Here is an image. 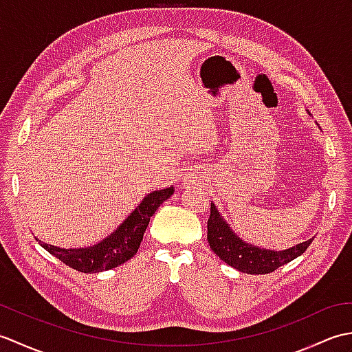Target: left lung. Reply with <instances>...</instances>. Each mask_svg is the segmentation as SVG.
Returning <instances> with one entry per match:
<instances>
[{"instance_id":"obj_1","label":"left lung","mask_w":352,"mask_h":352,"mask_svg":"<svg viewBox=\"0 0 352 352\" xmlns=\"http://www.w3.org/2000/svg\"><path fill=\"white\" fill-rule=\"evenodd\" d=\"M307 113L310 115L309 110ZM207 241L216 256L227 265L243 274L260 275L272 272L276 267L300 257L313 242V237L281 251L260 248V246L248 243L239 237L212 203L210 218L207 221Z\"/></svg>"}]
</instances>
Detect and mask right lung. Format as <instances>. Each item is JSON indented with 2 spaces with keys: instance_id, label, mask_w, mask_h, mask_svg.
Wrapping results in <instances>:
<instances>
[{
  "instance_id": "right-lung-1",
  "label": "right lung",
  "mask_w": 352,
  "mask_h": 352,
  "mask_svg": "<svg viewBox=\"0 0 352 352\" xmlns=\"http://www.w3.org/2000/svg\"><path fill=\"white\" fill-rule=\"evenodd\" d=\"M172 193L174 186L166 189L154 190L140 201V204L126 216L121 226L113 233L104 237L101 242L85 248H58L54 245H48L36 237L42 248L47 250L51 256L62 260L65 265L76 269L78 272L94 274L113 269L130 260L138 252L144 233L149 223L151 216L157 208L164 203Z\"/></svg>"
}]
</instances>
